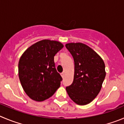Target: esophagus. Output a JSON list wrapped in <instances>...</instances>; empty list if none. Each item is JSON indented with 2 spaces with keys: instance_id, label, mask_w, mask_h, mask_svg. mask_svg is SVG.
Here are the masks:
<instances>
[{
  "instance_id": "34e87169",
  "label": "esophagus",
  "mask_w": 124,
  "mask_h": 124,
  "mask_svg": "<svg viewBox=\"0 0 124 124\" xmlns=\"http://www.w3.org/2000/svg\"><path fill=\"white\" fill-rule=\"evenodd\" d=\"M61 76H62V78H63L65 76V73L64 72H62V73H61Z\"/></svg>"
}]
</instances>
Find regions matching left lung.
<instances>
[{
  "label": "left lung",
  "instance_id": "left-lung-1",
  "mask_svg": "<svg viewBox=\"0 0 124 124\" xmlns=\"http://www.w3.org/2000/svg\"><path fill=\"white\" fill-rule=\"evenodd\" d=\"M65 46L75 62L73 81L66 87V90L74 102L87 105L101 90L106 76L105 63L99 54L85 44L70 43Z\"/></svg>",
  "mask_w": 124,
  "mask_h": 124
}]
</instances>
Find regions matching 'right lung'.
I'll return each instance as SVG.
<instances>
[{"mask_svg": "<svg viewBox=\"0 0 124 124\" xmlns=\"http://www.w3.org/2000/svg\"><path fill=\"white\" fill-rule=\"evenodd\" d=\"M63 47L61 42L43 40L24 51L18 63L21 84L26 94L41 101L53 96L62 78L57 71L54 57Z\"/></svg>", "mask_w": 124, "mask_h": 124, "instance_id": "obj_1", "label": "right lung"}]
</instances>
